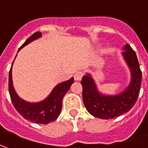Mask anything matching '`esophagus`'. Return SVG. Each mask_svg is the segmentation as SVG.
Listing matches in <instances>:
<instances>
[{"label": "esophagus", "mask_w": 148, "mask_h": 148, "mask_svg": "<svg viewBox=\"0 0 148 148\" xmlns=\"http://www.w3.org/2000/svg\"><path fill=\"white\" fill-rule=\"evenodd\" d=\"M82 76H83V73H81V72H76L74 74V79H75V80H76V81L81 80Z\"/></svg>", "instance_id": "obj_1"}]
</instances>
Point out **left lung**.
<instances>
[{
  "label": "left lung",
  "mask_w": 148,
  "mask_h": 148,
  "mask_svg": "<svg viewBox=\"0 0 148 148\" xmlns=\"http://www.w3.org/2000/svg\"><path fill=\"white\" fill-rule=\"evenodd\" d=\"M123 49L121 55L131 73L130 83L123 91L117 95H106L99 91L90 73H87L82 78L84 103L94 117L112 119L121 116L129 112L137 100L142 79L139 61L129 44H125Z\"/></svg>",
  "instance_id": "8db88e82"
}]
</instances>
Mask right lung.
I'll use <instances>...</instances> for the list:
<instances>
[{"label": "right lung", "mask_w": 148, "mask_h": 148, "mask_svg": "<svg viewBox=\"0 0 148 148\" xmlns=\"http://www.w3.org/2000/svg\"><path fill=\"white\" fill-rule=\"evenodd\" d=\"M41 36L42 33L40 32H36L33 34L20 46L19 50L28 45L31 42L39 38ZM13 63L9 71L8 90L10 94L11 100L17 112L26 120H29L30 121L37 124L46 125L52 121H54L61 114L62 108V99L73 84L74 78L72 77L69 80L61 82L58 85H56L50 94L44 100L38 102H30L21 99L17 95L16 91L14 88L12 74Z\"/></svg>", "instance_id": "obj_1"}]
</instances>
